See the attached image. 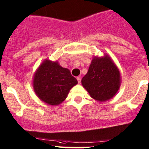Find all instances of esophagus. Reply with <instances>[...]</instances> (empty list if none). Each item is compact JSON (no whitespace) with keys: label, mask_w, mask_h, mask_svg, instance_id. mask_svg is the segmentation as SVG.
<instances>
[{"label":"esophagus","mask_w":149,"mask_h":149,"mask_svg":"<svg viewBox=\"0 0 149 149\" xmlns=\"http://www.w3.org/2000/svg\"><path fill=\"white\" fill-rule=\"evenodd\" d=\"M77 81H78L79 84L81 83V77H77Z\"/></svg>","instance_id":"34e87169"}]
</instances>
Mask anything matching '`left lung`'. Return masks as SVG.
<instances>
[{"label": "left lung", "mask_w": 149, "mask_h": 149, "mask_svg": "<svg viewBox=\"0 0 149 149\" xmlns=\"http://www.w3.org/2000/svg\"><path fill=\"white\" fill-rule=\"evenodd\" d=\"M120 72L116 65L107 56L94 58L81 84L91 96L100 102L115 95L120 87Z\"/></svg>", "instance_id": "8db88e82"}]
</instances>
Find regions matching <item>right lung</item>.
<instances>
[{
	"label": "right lung",
	"mask_w": 149,
	"mask_h": 149,
	"mask_svg": "<svg viewBox=\"0 0 149 149\" xmlns=\"http://www.w3.org/2000/svg\"><path fill=\"white\" fill-rule=\"evenodd\" d=\"M77 80L67 68L57 62L46 60L34 74L33 87L41 100L50 105H58L67 97L70 90Z\"/></svg>",
	"instance_id": "1"
}]
</instances>
